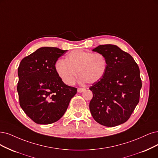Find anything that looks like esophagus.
Wrapping results in <instances>:
<instances>
[{
	"label": "esophagus",
	"instance_id": "34e87169",
	"mask_svg": "<svg viewBox=\"0 0 158 158\" xmlns=\"http://www.w3.org/2000/svg\"><path fill=\"white\" fill-rule=\"evenodd\" d=\"M85 89H83V88H78V89H77V92H79V93L83 92L85 91Z\"/></svg>",
	"mask_w": 158,
	"mask_h": 158
}]
</instances>
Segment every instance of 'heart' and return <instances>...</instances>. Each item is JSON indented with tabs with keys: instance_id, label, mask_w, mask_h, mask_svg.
Wrapping results in <instances>:
<instances>
[{
	"instance_id": "1",
	"label": "heart",
	"mask_w": 158,
	"mask_h": 158,
	"mask_svg": "<svg viewBox=\"0 0 158 158\" xmlns=\"http://www.w3.org/2000/svg\"><path fill=\"white\" fill-rule=\"evenodd\" d=\"M108 67L106 57L102 53L81 49L74 50L66 56L65 60H58L55 69L64 83L71 85L75 82L77 72L81 82L94 84L100 81Z\"/></svg>"
}]
</instances>
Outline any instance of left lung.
<instances>
[{
	"label": "left lung",
	"mask_w": 158,
	"mask_h": 158,
	"mask_svg": "<svg viewBox=\"0 0 158 158\" xmlns=\"http://www.w3.org/2000/svg\"><path fill=\"white\" fill-rule=\"evenodd\" d=\"M106 57L107 70L89 89L93 98L89 108L92 117L107 127L126 122L139 102L142 82L137 64L118 46L100 45L92 50Z\"/></svg>",
	"instance_id": "left-lung-1"
}]
</instances>
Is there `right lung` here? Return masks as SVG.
Wrapping results in <instances>:
<instances>
[{
  "label": "right lung",
  "mask_w": 158,
  "mask_h": 158,
  "mask_svg": "<svg viewBox=\"0 0 158 158\" xmlns=\"http://www.w3.org/2000/svg\"><path fill=\"white\" fill-rule=\"evenodd\" d=\"M67 50L44 47L21 61L17 90L19 104L36 124H49L65 113L77 89L64 84L55 69L58 58Z\"/></svg>",
  "instance_id": "obj_1"
}]
</instances>
